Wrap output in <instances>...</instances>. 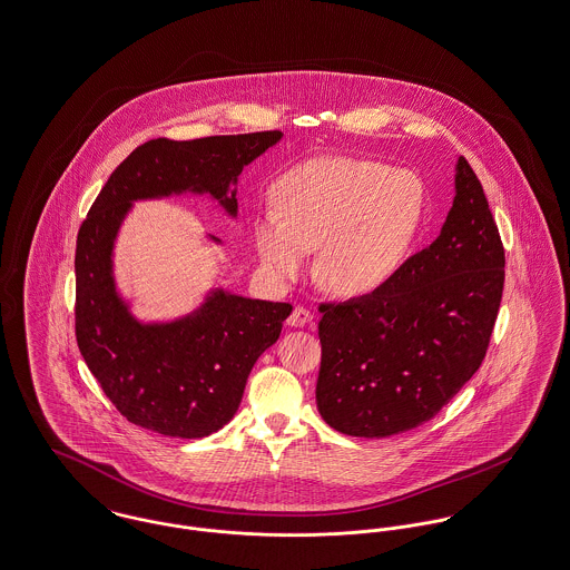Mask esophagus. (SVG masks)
Segmentation results:
<instances>
[{
    "label": "esophagus",
    "instance_id": "1",
    "mask_svg": "<svg viewBox=\"0 0 570 570\" xmlns=\"http://www.w3.org/2000/svg\"><path fill=\"white\" fill-rule=\"evenodd\" d=\"M312 318H314V314H312L309 309H305L303 305H297V307L293 309V314L288 316V325H291V327H305V325L312 323Z\"/></svg>",
    "mask_w": 570,
    "mask_h": 570
}]
</instances>
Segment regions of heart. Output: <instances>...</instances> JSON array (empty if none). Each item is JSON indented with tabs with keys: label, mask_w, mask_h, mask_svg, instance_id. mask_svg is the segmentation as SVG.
Listing matches in <instances>:
<instances>
[{
	"label": "heart",
	"mask_w": 570,
	"mask_h": 570,
	"mask_svg": "<svg viewBox=\"0 0 570 570\" xmlns=\"http://www.w3.org/2000/svg\"><path fill=\"white\" fill-rule=\"evenodd\" d=\"M277 210L254 224L271 275H302L318 252L316 279L337 297H364L402 267L426 213L422 180L357 157H318L288 169L273 189Z\"/></svg>",
	"instance_id": "1"
}]
</instances>
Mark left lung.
<instances>
[{
	"instance_id": "1",
	"label": "left lung",
	"mask_w": 570,
	"mask_h": 570,
	"mask_svg": "<svg viewBox=\"0 0 570 570\" xmlns=\"http://www.w3.org/2000/svg\"><path fill=\"white\" fill-rule=\"evenodd\" d=\"M435 240L379 291L321 303L316 404L351 436H392L433 420L480 368L503 291L502 238L465 157Z\"/></svg>"
}]
</instances>
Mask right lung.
<instances>
[{
	"mask_svg": "<svg viewBox=\"0 0 570 570\" xmlns=\"http://www.w3.org/2000/svg\"><path fill=\"white\" fill-rule=\"evenodd\" d=\"M279 139L282 131L150 139L114 169L90 206L75 252V335L105 396L135 426L180 439L226 426L293 305L217 288L178 321L139 323L114 282L111 254L122 219L134 202L185 191L208 194L236 217L238 174Z\"/></svg>",
	"mask_w": 570,
	"mask_h": 570,
	"instance_id": "obj_1",
	"label": "right lung"
}]
</instances>
